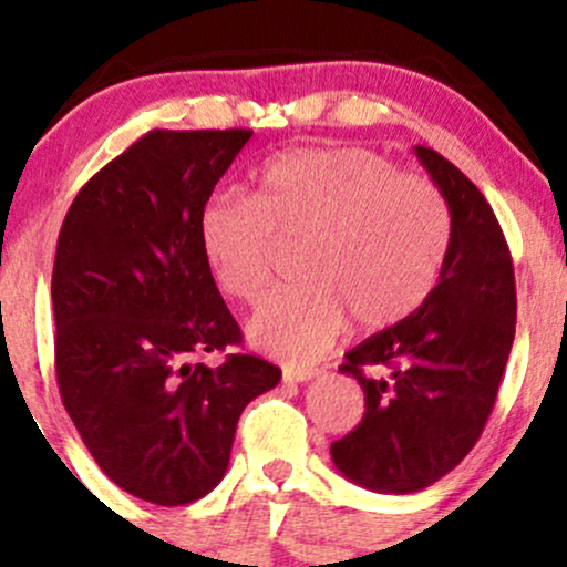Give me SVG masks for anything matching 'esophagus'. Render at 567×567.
Listing matches in <instances>:
<instances>
[{"label":"esophagus","mask_w":567,"mask_h":567,"mask_svg":"<svg viewBox=\"0 0 567 567\" xmlns=\"http://www.w3.org/2000/svg\"><path fill=\"white\" fill-rule=\"evenodd\" d=\"M320 371L315 369V365H285L282 369V379L290 384H301V382H309V379H315Z\"/></svg>","instance_id":"obj_1"}]
</instances>
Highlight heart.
I'll return each mask as SVG.
<instances>
[{
    "instance_id": "heart-1",
    "label": "heart",
    "mask_w": 567,
    "mask_h": 567,
    "mask_svg": "<svg viewBox=\"0 0 567 567\" xmlns=\"http://www.w3.org/2000/svg\"><path fill=\"white\" fill-rule=\"evenodd\" d=\"M450 236L439 188L363 147L279 155L258 174L252 198L215 193L198 215L215 282L247 303L269 288L277 241H301V282L266 298L247 322L255 347L293 363L331 350L350 315L360 328L414 315L439 282Z\"/></svg>"
}]
</instances>
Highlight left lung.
<instances>
[{
  "instance_id": "1",
  "label": "left lung",
  "mask_w": 567,
  "mask_h": 567,
  "mask_svg": "<svg viewBox=\"0 0 567 567\" xmlns=\"http://www.w3.org/2000/svg\"><path fill=\"white\" fill-rule=\"evenodd\" d=\"M452 217L439 285L406 320L344 354L365 414L333 441V465L371 493L431 487L474 450L495 406L516 326L508 245L487 198L431 147H414Z\"/></svg>"
}]
</instances>
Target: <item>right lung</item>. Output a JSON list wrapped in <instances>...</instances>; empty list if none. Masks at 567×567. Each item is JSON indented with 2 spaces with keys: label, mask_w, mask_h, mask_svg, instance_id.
Instances as JSON below:
<instances>
[{
  "label": "right lung",
  "mask_w": 567,
  "mask_h": 567,
  "mask_svg": "<svg viewBox=\"0 0 567 567\" xmlns=\"http://www.w3.org/2000/svg\"><path fill=\"white\" fill-rule=\"evenodd\" d=\"M250 136L145 134L80 188L55 245L61 401L99 468L155 506L213 493L241 412L282 377L255 354L193 363L241 341L198 215Z\"/></svg>",
  "instance_id": "add662e5"
}]
</instances>
